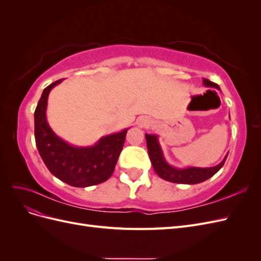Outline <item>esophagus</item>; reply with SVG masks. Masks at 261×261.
<instances>
[{"label":"esophagus","instance_id":"obj_1","mask_svg":"<svg viewBox=\"0 0 261 261\" xmlns=\"http://www.w3.org/2000/svg\"><path fill=\"white\" fill-rule=\"evenodd\" d=\"M150 124H151V122L147 117H140L138 120V126H140V127H147V126H150Z\"/></svg>","mask_w":261,"mask_h":261}]
</instances>
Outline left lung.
<instances>
[{
  "mask_svg": "<svg viewBox=\"0 0 261 261\" xmlns=\"http://www.w3.org/2000/svg\"><path fill=\"white\" fill-rule=\"evenodd\" d=\"M202 84L204 87L208 88H216L220 90V87L212 83L206 78H202ZM146 140H147V148L150 161H151L152 167L155 173L161 178L172 181V183L177 184H198L201 181L207 180L211 176H213L216 173L223 167V164L226 160L227 154L224 156V159L221 161L216 167L211 168H197V167H188V168H175L172 167L165 160L162 148L160 146L159 139L156 135H150L146 134Z\"/></svg>",
  "mask_w": 261,
  "mask_h": 261,
  "instance_id": "left-lung-1",
  "label": "left lung"
}]
</instances>
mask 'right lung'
Segmentation results:
<instances>
[{"mask_svg": "<svg viewBox=\"0 0 261 261\" xmlns=\"http://www.w3.org/2000/svg\"><path fill=\"white\" fill-rule=\"evenodd\" d=\"M59 80L43 90L35 111V138L38 151L52 174L74 187L103 183L115 169L127 129L101 137L90 147L73 146L60 138L46 121L49 93Z\"/></svg>", "mask_w": 261, "mask_h": 261, "instance_id": "1", "label": "right lung"}]
</instances>
